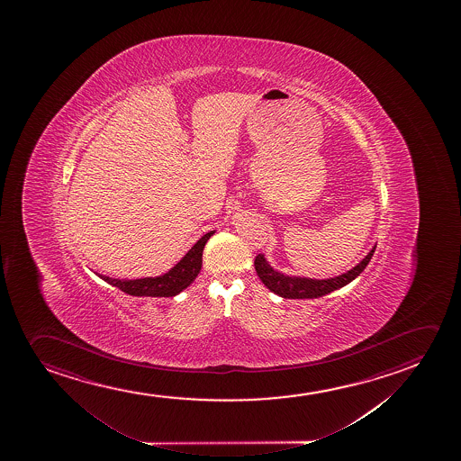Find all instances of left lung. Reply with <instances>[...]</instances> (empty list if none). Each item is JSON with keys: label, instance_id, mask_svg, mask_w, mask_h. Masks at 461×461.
Segmentation results:
<instances>
[{"label": "left lung", "instance_id": "obj_1", "mask_svg": "<svg viewBox=\"0 0 461 461\" xmlns=\"http://www.w3.org/2000/svg\"><path fill=\"white\" fill-rule=\"evenodd\" d=\"M375 248L368 252L366 258L353 268L347 271L344 275L331 279H307V277H294L283 275L279 271L273 270L268 262L265 260L262 254L256 256L254 267L258 271V276L260 281L265 284L267 289H270L273 294L289 298V300H304V298H320V296L328 295L334 290L344 287L347 284L351 283L355 277L359 276L364 268L367 267L370 258L374 256Z\"/></svg>", "mask_w": 461, "mask_h": 461}]
</instances>
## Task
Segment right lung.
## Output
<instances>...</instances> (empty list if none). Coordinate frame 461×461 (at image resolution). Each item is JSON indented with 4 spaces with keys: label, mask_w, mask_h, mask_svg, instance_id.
Masks as SVG:
<instances>
[{
    "label": "right lung",
    "mask_w": 461,
    "mask_h": 461,
    "mask_svg": "<svg viewBox=\"0 0 461 461\" xmlns=\"http://www.w3.org/2000/svg\"><path fill=\"white\" fill-rule=\"evenodd\" d=\"M215 233L210 230L205 233L203 239L197 241L196 245L191 248L190 251L185 254V258L178 262L174 268L167 271L166 275L158 277H144V279H133V281H121L113 277L102 276L104 281L114 285L123 294L131 296H176L186 289L194 279H196L201 267H203V246L207 240Z\"/></svg>",
    "instance_id": "obj_1"
}]
</instances>
